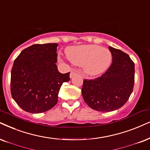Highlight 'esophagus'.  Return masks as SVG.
<instances>
[{
  "label": "esophagus",
  "mask_w": 150,
  "mask_h": 150,
  "mask_svg": "<svg viewBox=\"0 0 150 150\" xmlns=\"http://www.w3.org/2000/svg\"><path fill=\"white\" fill-rule=\"evenodd\" d=\"M76 73H77V71H76V70L73 69V70H72V71H71V73H70V77H71V78H72V77H73L74 76V75H75Z\"/></svg>",
  "instance_id": "1"
}]
</instances>
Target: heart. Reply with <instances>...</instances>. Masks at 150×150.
Masks as SVG:
<instances>
[{
    "mask_svg": "<svg viewBox=\"0 0 150 150\" xmlns=\"http://www.w3.org/2000/svg\"><path fill=\"white\" fill-rule=\"evenodd\" d=\"M68 59L76 66H82L88 76H97L109 67L112 54L109 49L98 45H81L66 49Z\"/></svg>",
    "mask_w": 150,
    "mask_h": 150,
    "instance_id": "b5f03b06",
    "label": "heart"
}]
</instances>
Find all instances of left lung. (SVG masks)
Listing matches in <instances>:
<instances>
[{
  "label": "left lung",
  "instance_id": "8db88e82",
  "mask_svg": "<svg viewBox=\"0 0 150 150\" xmlns=\"http://www.w3.org/2000/svg\"><path fill=\"white\" fill-rule=\"evenodd\" d=\"M112 64L101 76L84 79L81 94L91 109L109 112L120 109L133 91L134 63L129 56L118 49L109 46Z\"/></svg>",
  "mask_w": 150,
  "mask_h": 150
}]
</instances>
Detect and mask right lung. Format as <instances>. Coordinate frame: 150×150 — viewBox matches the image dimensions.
I'll return each mask as SVG.
<instances>
[{"label":"right lung","mask_w":150,"mask_h":150,"mask_svg":"<svg viewBox=\"0 0 150 150\" xmlns=\"http://www.w3.org/2000/svg\"><path fill=\"white\" fill-rule=\"evenodd\" d=\"M57 43L35 44L24 49L14 60L11 72V93L17 105L27 112L48 111L58 102L62 84L70 73L62 74L57 62Z\"/></svg>","instance_id":"add662e5"}]
</instances>
